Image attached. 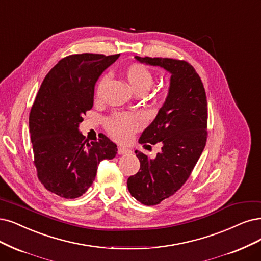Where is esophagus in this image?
<instances>
[{
	"mask_svg": "<svg viewBox=\"0 0 261 261\" xmlns=\"http://www.w3.org/2000/svg\"><path fill=\"white\" fill-rule=\"evenodd\" d=\"M118 155H124V153H129L131 152V150L129 148H125V147H118Z\"/></svg>",
	"mask_w": 261,
	"mask_h": 261,
	"instance_id": "1",
	"label": "esophagus"
}]
</instances>
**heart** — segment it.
Segmentation results:
<instances>
[{
  "instance_id": "obj_1",
  "label": "heart",
  "mask_w": 261,
  "mask_h": 261,
  "mask_svg": "<svg viewBox=\"0 0 261 261\" xmlns=\"http://www.w3.org/2000/svg\"><path fill=\"white\" fill-rule=\"evenodd\" d=\"M123 75L133 91L137 93H146L155 81L152 72L142 63H130L123 69ZM108 83V76H102L94 89V98L100 99ZM144 120L140 115L134 113L114 114L106 121L105 129L115 141L125 143L132 139L133 134L140 130Z\"/></svg>"
}]
</instances>
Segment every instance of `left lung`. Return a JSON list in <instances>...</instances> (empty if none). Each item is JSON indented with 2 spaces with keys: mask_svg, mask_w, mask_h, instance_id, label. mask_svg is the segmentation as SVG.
<instances>
[{
  "mask_svg": "<svg viewBox=\"0 0 261 261\" xmlns=\"http://www.w3.org/2000/svg\"><path fill=\"white\" fill-rule=\"evenodd\" d=\"M136 59L171 73L168 98L139 140L141 144L161 143L162 150L155 159L136 150L140 170L127 181L132 197L144 205H157L185 184L205 147L207 102L203 83L187 61L138 56Z\"/></svg>",
  "mask_w": 261,
  "mask_h": 261,
  "instance_id": "1",
  "label": "left lung"
}]
</instances>
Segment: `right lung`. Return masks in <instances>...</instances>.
<instances>
[{
	"label": "right lung",
	"instance_id": "obj_1",
	"mask_svg": "<svg viewBox=\"0 0 261 261\" xmlns=\"http://www.w3.org/2000/svg\"><path fill=\"white\" fill-rule=\"evenodd\" d=\"M120 55L77 54L62 58L44 79L29 116L37 177L64 199L83 196L103 159H113L117 146L104 134L89 143L79 124L92 109L94 84Z\"/></svg>",
	"mask_w": 261,
	"mask_h": 261
}]
</instances>
